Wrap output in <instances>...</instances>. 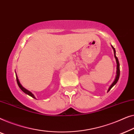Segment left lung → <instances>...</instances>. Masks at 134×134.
Instances as JSON below:
<instances>
[{
	"mask_svg": "<svg viewBox=\"0 0 134 134\" xmlns=\"http://www.w3.org/2000/svg\"><path fill=\"white\" fill-rule=\"evenodd\" d=\"M112 47V48H113V50H114V57L115 58V60H116V76H115V80L114 81V82H112V84H111L110 86L109 87L108 90H107V92H109V90H110L111 88H112L113 87H114L115 84H116V82H118V80H119V77H120V63H119V61H118V59L117 57L116 56V51L115 50V48L113 47L112 46H111Z\"/></svg>",
	"mask_w": 134,
	"mask_h": 134,
	"instance_id": "1",
	"label": "left lung"
}]
</instances>
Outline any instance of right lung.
<instances>
[{
    "label": "right lung",
    "instance_id": "1",
    "mask_svg": "<svg viewBox=\"0 0 134 134\" xmlns=\"http://www.w3.org/2000/svg\"><path fill=\"white\" fill-rule=\"evenodd\" d=\"M15 73H16V72H15ZM16 80H17V82H18V86H19V88H20V89H21V90H22V91H23V92H24V93H25V94H27V95L30 96V97H31L32 98H33L36 99V97H35V95H34L31 92L29 91V90H28L27 89H26V88H25V87H24L22 86V84H20V81H19V79H18V76H17L16 73Z\"/></svg>",
    "mask_w": 134,
    "mask_h": 134
}]
</instances>
